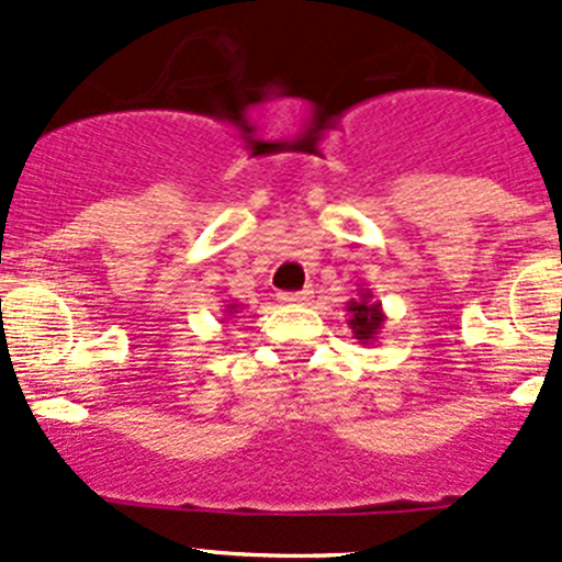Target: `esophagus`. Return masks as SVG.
Segmentation results:
<instances>
[{
  "instance_id": "esophagus-1",
  "label": "esophagus",
  "mask_w": 562,
  "mask_h": 562,
  "mask_svg": "<svg viewBox=\"0 0 562 562\" xmlns=\"http://www.w3.org/2000/svg\"><path fill=\"white\" fill-rule=\"evenodd\" d=\"M313 299V291H291V293H280V302L293 304V307H302V304H310Z\"/></svg>"
}]
</instances>
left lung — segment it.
Returning a JSON list of instances; mask_svg holds the SVG:
<instances>
[{
	"mask_svg": "<svg viewBox=\"0 0 562 562\" xmlns=\"http://www.w3.org/2000/svg\"><path fill=\"white\" fill-rule=\"evenodd\" d=\"M348 326L353 331V337L359 339L361 345H372L383 331V323H386V313H383L381 302L372 299L370 288H361L359 299H350L348 304Z\"/></svg>",
	"mask_w": 562,
	"mask_h": 562,
	"instance_id": "obj_1",
	"label": "left lung"
}]
</instances>
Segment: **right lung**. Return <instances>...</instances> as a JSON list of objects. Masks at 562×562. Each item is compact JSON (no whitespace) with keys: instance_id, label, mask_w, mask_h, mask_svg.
<instances>
[{"instance_id":"add662e5","label":"right lung","mask_w":562,"mask_h":562,"mask_svg":"<svg viewBox=\"0 0 562 562\" xmlns=\"http://www.w3.org/2000/svg\"><path fill=\"white\" fill-rule=\"evenodd\" d=\"M241 310H245V304H236V302H228V304H225L223 315H225V317H228V315H236V313H241Z\"/></svg>"}]
</instances>
